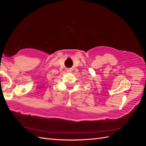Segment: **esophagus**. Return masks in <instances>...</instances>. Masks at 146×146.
Listing matches in <instances>:
<instances>
[{
    "label": "esophagus",
    "instance_id": "34e87169",
    "mask_svg": "<svg viewBox=\"0 0 146 146\" xmlns=\"http://www.w3.org/2000/svg\"><path fill=\"white\" fill-rule=\"evenodd\" d=\"M68 70V71H69V70H70V69H69Z\"/></svg>",
    "mask_w": 146,
    "mask_h": 146
}]
</instances>
